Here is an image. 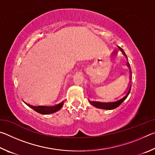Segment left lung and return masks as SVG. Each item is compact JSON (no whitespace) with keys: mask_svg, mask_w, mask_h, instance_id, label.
Returning a JSON list of instances; mask_svg holds the SVG:
<instances>
[{"mask_svg":"<svg viewBox=\"0 0 155 155\" xmlns=\"http://www.w3.org/2000/svg\"><path fill=\"white\" fill-rule=\"evenodd\" d=\"M119 49L120 50V51L122 52V53L123 54V55H124L126 58L127 59V57L124 51H123L122 48H120V47H118ZM127 67L128 68L130 71V82H129V85H128V87L127 91H125V96L122 98L121 99L117 100L116 101H114V102H107V103H101V102H98V101H91L89 100V102L91 104H92L93 106L96 107V108H99V109H106V110H111V109H114L115 108H117V107L120 106V104L122 103V102L124 101V100L127 98L128 94H129L130 91V89H131V85H130V82H131V78H132V72H131V70L130 68V64L129 63L127 62Z\"/></svg>","mask_w":155,"mask_h":155,"instance_id":"8db88e82","label":"left lung"}]
</instances>
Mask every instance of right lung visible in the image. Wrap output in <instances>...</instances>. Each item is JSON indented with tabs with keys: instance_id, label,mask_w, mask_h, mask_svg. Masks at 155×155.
<instances>
[{
	"instance_id": "right-lung-1",
	"label": "right lung",
	"mask_w": 155,
	"mask_h": 155,
	"mask_svg": "<svg viewBox=\"0 0 155 155\" xmlns=\"http://www.w3.org/2000/svg\"><path fill=\"white\" fill-rule=\"evenodd\" d=\"M64 101H63L59 104H54V105H52V106H43V105L34 106V105H31L29 104L26 103L25 102V103L27 104V105L30 107L31 109H33L34 110V111H35L36 112L39 113V114H41L43 115L53 114V113L59 111V110L63 107V105H64Z\"/></svg>"
}]
</instances>
